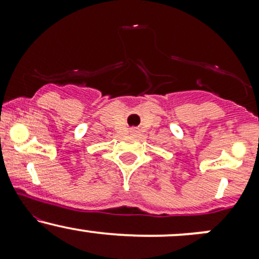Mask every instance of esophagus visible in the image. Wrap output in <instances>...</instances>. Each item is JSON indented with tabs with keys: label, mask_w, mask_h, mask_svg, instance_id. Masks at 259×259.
Here are the masks:
<instances>
[{
	"label": "esophagus",
	"mask_w": 259,
	"mask_h": 259,
	"mask_svg": "<svg viewBox=\"0 0 259 259\" xmlns=\"http://www.w3.org/2000/svg\"><path fill=\"white\" fill-rule=\"evenodd\" d=\"M132 132H133V133H136V132H138V130H136V129H132Z\"/></svg>",
	"instance_id": "1"
}]
</instances>
